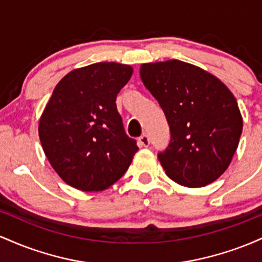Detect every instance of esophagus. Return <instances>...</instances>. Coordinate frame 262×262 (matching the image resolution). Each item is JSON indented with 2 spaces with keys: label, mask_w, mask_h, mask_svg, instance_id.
<instances>
[{
  "label": "esophagus",
  "mask_w": 262,
  "mask_h": 262,
  "mask_svg": "<svg viewBox=\"0 0 262 262\" xmlns=\"http://www.w3.org/2000/svg\"><path fill=\"white\" fill-rule=\"evenodd\" d=\"M150 144V139L149 137L146 134H143L141 137L139 138V145L140 146H149Z\"/></svg>",
  "instance_id": "esophagus-1"
}]
</instances>
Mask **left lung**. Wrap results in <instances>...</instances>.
Returning a JSON list of instances; mask_svg holds the SVG:
<instances>
[{"mask_svg":"<svg viewBox=\"0 0 262 262\" xmlns=\"http://www.w3.org/2000/svg\"><path fill=\"white\" fill-rule=\"evenodd\" d=\"M140 77L169 123L170 143L158 154L166 175L186 187L215 181L243 132L233 93L215 76L180 60L143 64Z\"/></svg>","mask_w":262,"mask_h":262,"instance_id":"8db88e82","label":"left lung"}]
</instances>
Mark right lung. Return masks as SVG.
Here are the masks:
<instances>
[{
	"mask_svg": "<svg viewBox=\"0 0 262 262\" xmlns=\"http://www.w3.org/2000/svg\"><path fill=\"white\" fill-rule=\"evenodd\" d=\"M132 74L129 65L97 62L71 71L54 89L39 121V138L68 185L102 191L128 170L139 148L125 133L116 98Z\"/></svg>",
	"mask_w": 262,
	"mask_h": 262,
	"instance_id": "right-lung-1",
	"label": "right lung"
}]
</instances>
